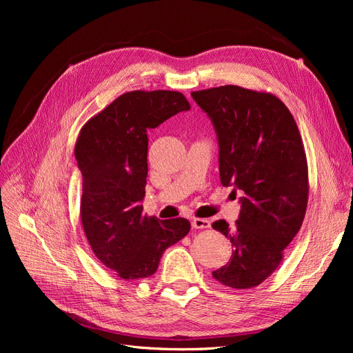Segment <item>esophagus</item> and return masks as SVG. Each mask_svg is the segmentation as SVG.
<instances>
[{"label":"esophagus","mask_w":353,"mask_h":353,"mask_svg":"<svg viewBox=\"0 0 353 353\" xmlns=\"http://www.w3.org/2000/svg\"><path fill=\"white\" fill-rule=\"evenodd\" d=\"M191 225L196 230H205L210 227V221L205 219V218H193L191 219Z\"/></svg>","instance_id":"obj_1"}]
</instances>
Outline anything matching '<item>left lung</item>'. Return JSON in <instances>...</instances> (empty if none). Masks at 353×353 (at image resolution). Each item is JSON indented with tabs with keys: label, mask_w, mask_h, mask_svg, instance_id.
I'll list each match as a JSON object with an SVG mask.
<instances>
[{
	"label": "left lung",
	"mask_w": 353,
	"mask_h": 353,
	"mask_svg": "<svg viewBox=\"0 0 353 353\" xmlns=\"http://www.w3.org/2000/svg\"><path fill=\"white\" fill-rule=\"evenodd\" d=\"M191 97L216 130L222 185L243 191L236 225L212 223L234 245L230 262L212 275L245 290L279 268L302 227L309 196L303 141L293 114L271 92L223 85Z\"/></svg>",
	"instance_id": "1"
}]
</instances>
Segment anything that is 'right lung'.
<instances>
[{
    "instance_id": "obj_1",
    "label": "right lung",
    "mask_w": 353,
    "mask_h": 353,
    "mask_svg": "<svg viewBox=\"0 0 353 353\" xmlns=\"http://www.w3.org/2000/svg\"><path fill=\"white\" fill-rule=\"evenodd\" d=\"M178 91H130L82 126L74 157L82 174L81 221L97 259L123 280L156 272L163 252L184 239V218L143 215L147 184V130L190 110Z\"/></svg>"
}]
</instances>
